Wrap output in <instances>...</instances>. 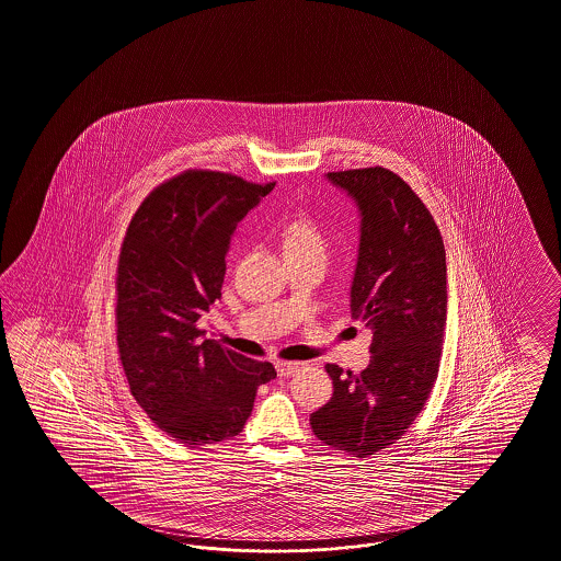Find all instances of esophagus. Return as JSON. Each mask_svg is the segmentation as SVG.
I'll use <instances>...</instances> for the list:
<instances>
[{"label":"esophagus","instance_id":"1","mask_svg":"<svg viewBox=\"0 0 561 561\" xmlns=\"http://www.w3.org/2000/svg\"><path fill=\"white\" fill-rule=\"evenodd\" d=\"M302 365L305 363H298V360H277L275 369H277L279 378H291L294 374H298L302 369Z\"/></svg>","mask_w":561,"mask_h":561}]
</instances>
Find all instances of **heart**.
I'll use <instances>...</instances> for the list:
<instances>
[{
	"label": "heart",
	"instance_id": "1",
	"mask_svg": "<svg viewBox=\"0 0 561 561\" xmlns=\"http://www.w3.org/2000/svg\"><path fill=\"white\" fill-rule=\"evenodd\" d=\"M282 240H284V254H288V252H314L321 256L325 254L323 233L319 231V227L313 221H309L305 217L294 219L286 225Z\"/></svg>",
	"mask_w": 561,
	"mask_h": 561
}]
</instances>
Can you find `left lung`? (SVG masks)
Here are the masks:
<instances>
[{"label":"left lung","instance_id":"left-lung-1","mask_svg":"<svg viewBox=\"0 0 561 561\" xmlns=\"http://www.w3.org/2000/svg\"><path fill=\"white\" fill-rule=\"evenodd\" d=\"M359 213L351 314L374 330L360 374L328 365L334 397L311 413L314 436L355 457L394 445L424 409L447 328V254L417 194L388 169L328 173Z\"/></svg>","mask_w":561,"mask_h":561}]
</instances>
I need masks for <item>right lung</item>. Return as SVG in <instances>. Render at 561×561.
Wrapping results in <instances>:
<instances>
[{
	"label": "right lung",
	"instance_id": "add662e5",
	"mask_svg": "<svg viewBox=\"0 0 561 561\" xmlns=\"http://www.w3.org/2000/svg\"><path fill=\"white\" fill-rule=\"evenodd\" d=\"M275 183L215 171L162 183L137 208L118 259L116 340L137 404L187 447L217 445L247 424L256 388L275 380L198 328L221 298L236 225Z\"/></svg>",
	"mask_w": 561,
	"mask_h": 561
}]
</instances>
